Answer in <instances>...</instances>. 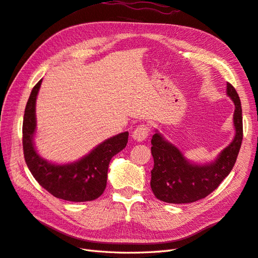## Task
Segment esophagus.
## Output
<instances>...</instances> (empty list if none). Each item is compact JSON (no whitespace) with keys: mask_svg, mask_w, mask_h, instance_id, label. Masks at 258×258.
Listing matches in <instances>:
<instances>
[{"mask_svg":"<svg viewBox=\"0 0 258 258\" xmlns=\"http://www.w3.org/2000/svg\"><path fill=\"white\" fill-rule=\"evenodd\" d=\"M148 134H150V128H148L146 124H140V126H138L136 130L132 132V138L138 142H142L144 140H146Z\"/></svg>","mask_w":258,"mask_h":258,"instance_id":"esophagus-1","label":"esophagus"}]
</instances>
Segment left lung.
<instances>
[{
	"label": "left lung",
	"mask_w": 258,
	"mask_h": 258,
	"mask_svg": "<svg viewBox=\"0 0 258 258\" xmlns=\"http://www.w3.org/2000/svg\"><path fill=\"white\" fill-rule=\"evenodd\" d=\"M227 96L236 107L233 113L236 134L231 143L213 161L204 165L190 162L175 145L156 130L151 148L154 158L151 187L156 198L168 204H190L207 197L230 173L241 147L243 126L240 98L229 83Z\"/></svg>",
	"instance_id": "1"
}]
</instances>
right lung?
Listing matches in <instances>:
<instances>
[{"instance_id":"1","label":"right lung","mask_w":258,"mask_h":258,"mask_svg":"<svg viewBox=\"0 0 258 258\" xmlns=\"http://www.w3.org/2000/svg\"><path fill=\"white\" fill-rule=\"evenodd\" d=\"M41 84L42 80L31 91L23 116L22 146L27 166L38 184L52 196L73 202L95 200L105 189L112 157L128 143V131L106 139L77 161L59 165L44 159L34 146L35 104Z\"/></svg>"}]
</instances>
